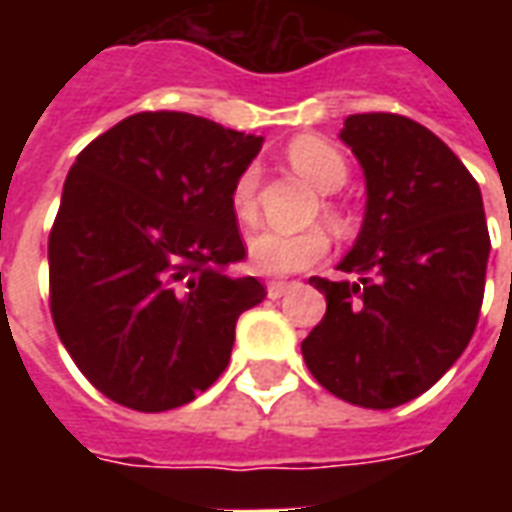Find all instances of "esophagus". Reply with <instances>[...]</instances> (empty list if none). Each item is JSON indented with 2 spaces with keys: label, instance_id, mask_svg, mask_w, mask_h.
<instances>
[{
  "label": "esophagus",
  "instance_id": "obj_1",
  "mask_svg": "<svg viewBox=\"0 0 512 512\" xmlns=\"http://www.w3.org/2000/svg\"><path fill=\"white\" fill-rule=\"evenodd\" d=\"M266 290H268V299H282V296L290 290V282H279V279H274V282H268Z\"/></svg>",
  "mask_w": 512,
  "mask_h": 512
}]
</instances>
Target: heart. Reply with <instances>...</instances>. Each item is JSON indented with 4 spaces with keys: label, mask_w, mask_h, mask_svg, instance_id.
Listing matches in <instances>:
<instances>
[{
    "label": "heart",
    "mask_w": 512,
    "mask_h": 512,
    "mask_svg": "<svg viewBox=\"0 0 512 512\" xmlns=\"http://www.w3.org/2000/svg\"><path fill=\"white\" fill-rule=\"evenodd\" d=\"M290 167L307 178L318 191H337L348 178L343 153L321 136H296L288 145ZM230 205L238 222L252 224L257 219V172L246 167L233 183ZM249 263L266 277H285L318 263L329 252V235L312 227L301 233L260 230L246 241Z\"/></svg>",
    "instance_id": "1"
}]
</instances>
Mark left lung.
I'll return each instance as SVG.
<instances>
[{
	"mask_svg": "<svg viewBox=\"0 0 512 512\" xmlns=\"http://www.w3.org/2000/svg\"><path fill=\"white\" fill-rule=\"evenodd\" d=\"M365 172V222L340 271L312 277L326 315L301 343L315 381L362 408L428 392L463 354L483 307L491 238L483 194L439 136L403 115L345 120Z\"/></svg>",
	"mask_w": 512,
	"mask_h": 512,
	"instance_id": "obj_1",
	"label": "left lung"
}]
</instances>
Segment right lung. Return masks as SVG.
I'll list each match as a JSON object with an SVG mask.
<instances>
[{"label": "right lung", "instance_id": "add662e5", "mask_svg": "<svg viewBox=\"0 0 512 512\" xmlns=\"http://www.w3.org/2000/svg\"><path fill=\"white\" fill-rule=\"evenodd\" d=\"M263 136L186 112L120 120L76 156L49 235L51 318L84 378L169 411L222 376L238 315L266 299L230 191Z\"/></svg>", "mask_w": 512, "mask_h": 512}]
</instances>
